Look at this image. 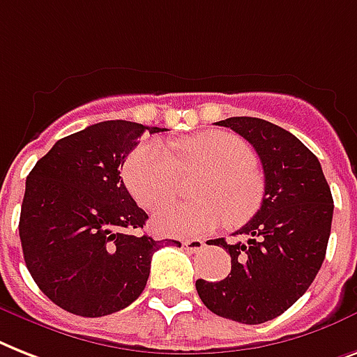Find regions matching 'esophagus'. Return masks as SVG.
Masks as SVG:
<instances>
[{
  "mask_svg": "<svg viewBox=\"0 0 357 357\" xmlns=\"http://www.w3.org/2000/svg\"><path fill=\"white\" fill-rule=\"evenodd\" d=\"M183 248L187 249L188 253H198V251H202V249L205 248V244H204V240L190 238V240H185Z\"/></svg>",
  "mask_w": 357,
  "mask_h": 357,
  "instance_id": "1",
  "label": "esophagus"
}]
</instances>
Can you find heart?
I'll list each match as a JSON object with an SVG mask.
<instances>
[{
  "label": "heart",
  "instance_id": "b5f03b06",
  "mask_svg": "<svg viewBox=\"0 0 357 357\" xmlns=\"http://www.w3.org/2000/svg\"><path fill=\"white\" fill-rule=\"evenodd\" d=\"M255 150L229 132H204L174 143V155L158 139L132 150L123 169L124 183L144 208L167 204L178 194L179 172L207 169L194 204L159 208L153 224L170 236H199L224 224L238 225L262 204L264 181L255 169Z\"/></svg>",
  "mask_w": 357,
  "mask_h": 357
}]
</instances>
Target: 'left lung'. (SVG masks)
Segmentation results:
<instances>
[{
  "instance_id": "1",
  "label": "left lung",
  "mask_w": 357,
  "mask_h": 357,
  "mask_svg": "<svg viewBox=\"0 0 357 357\" xmlns=\"http://www.w3.org/2000/svg\"><path fill=\"white\" fill-rule=\"evenodd\" d=\"M253 144L264 169L259 213L227 244L231 255L224 280H196L199 299L213 314L244 324L279 317L319 273L332 227L334 199L319 159L294 133L264 119L229 117L216 123Z\"/></svg>"
}]
</instances>
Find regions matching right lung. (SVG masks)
Masks as SVG:
<instances>
[{"label": "right lung", "instance_id": "right-lung-1", "mask_svg": "<svg viewBox=\"0 0 357 357\" xmlns=\"http://www.w3.org/2000/svg\"><path fill=\"white\" fill-rule=\"evenodd\" d=\"M165 130L130 121L91 124L56 141L29 172L23 259L38 288L66 312L102 317L130 306L146 286L152 255L170 244L139 233L149 214L121 179L137 139Z\"/></svg>", "mask_w": 357, "mask_h": 357}]
</instances>
